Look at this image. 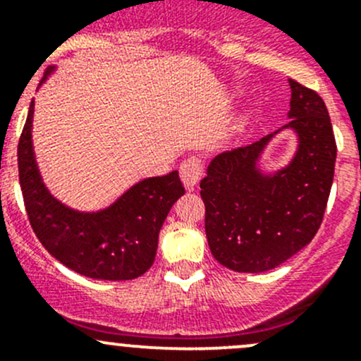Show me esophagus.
<instances>
[{
    "mask_svg": "<svg viewBox=\"0 0 361 361\" xmlns=\"http://www.w3.org/2000/svg\"><path fill=\"white\" fill-rule=\"evenodd\" d=\"M180 176H181V181H183V185L188 188V190H190V188H194L202 178L201 160L195 159V157L183 160L180 166Z\"/></svg>",
    "mask_w": 361,
    "mask_h": 361,
    "instance_id": "esophagus-1",
    "label": "esophagus"
}]
</instances>
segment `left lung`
I'll return each mask as SVG.
<instances>
[{
	"mask_svg": "<svg viewBox=\"0 0 361 361\" xmlns=\"http://www.w3.org/2000/svg\"><path fill=\"white\" fill-rule=\"evenodd\" d=\"M290 122L248 147L216 155L201 181L206 235L213 257L235 272L278 267L312 241L334 181L337 145L329 110L314 90L288 80ZM283 128L298 134L288 166L264 173L257 166Z\"/></svg>",
	"mask_w": 361,
	"mask_h": 361,
	"instance_id": "obj_1",
	"label": "left lung"
}]
</instances>
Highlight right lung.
<instances>
[{"label": "right lung", "instance_id": "obj_1", "mask_svg": "<svg viewBox=\"0 0 361 361\" xmlns=\"http://www.w3.org/2000/svg\"><path fill=\"white\" fill-rule=\"evenodd\" d=\"M32 113L19 140V181L29 224L45 250L71 271L92 279L127 281L155 260L159 232L173 204L185 194L178 171L137 181L99 211H76L45 187L32 150Z\"/></svg>", "mask_w": 361, "mask_h": 361}]
</instances>
